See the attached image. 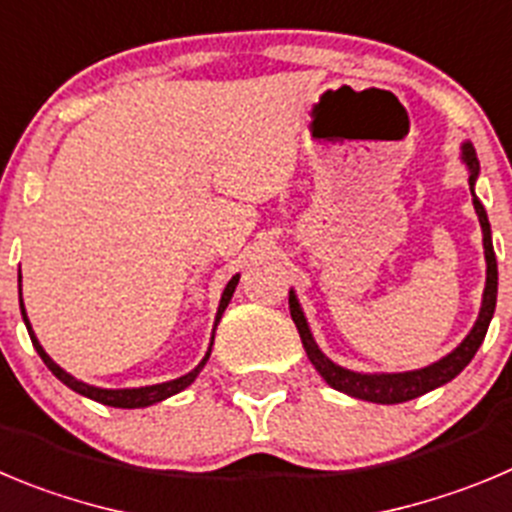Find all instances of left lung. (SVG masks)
Instances as JSON below:
<instances>
[{
	"label": "left lung",
	"instance_id": "8db88e82",
	"mask_svg": "<svg viewBox=\"0 0 512 512\" xmlns=\"http://www.w3.org/2000/svg\"><path fill=\"white\" fill-rule=\"evenodd\" d=\"M462 162L467 164V172H470V190H472V205H475L477 220H480L482 228V248H485V264H487V276H485V292H482V307L477 314L475 327L470 330V335L459 342L457 348L449 355L439 358L437 363L426 365L419 370H403V373H360V370L342 368V365L332 363L325 353L320 350V345L314 342L312 330H309V322L304 317V309L299 304L297 292L289 289V312H292V320L297 325L299 337H302V345L307 350L309 363L314 365V370L327 381V386H332L335 391L348 393V396L360 398V401L370 403H403L411 401V398H419L424 393L434 391V388L444 386L452 378H457L470 360L475 358L477 348L482 345L487 335V327H490L492 314H495V302H498V259H495V251H492V231L490 220H487L485 208H482L480 198L475 195V182L480 175V159H477L475 147L472 142H462Z\"/></svg>",
	"mask_w": 512,
	"mask_h": 512
}]
</instances>
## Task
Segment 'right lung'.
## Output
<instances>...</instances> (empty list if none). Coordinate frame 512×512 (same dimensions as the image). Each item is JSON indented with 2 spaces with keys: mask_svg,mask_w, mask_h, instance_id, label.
Segmentation results:
<instances>
[{
  "mask_svg": "<svg viewBox=\"0 0 512 512\" xmlns=\"http://www.w3.org/2000/svg\"><path fill=\"white\" fill-rule=\"evenodd\" d=\"M238 279H241V274L233 276V279L228 281V284H225L223 294H220V304H218V312H215V322H213V335H210V345H208V353H205V358L200 360V363L195 365V368H192L190 373L180 375V378H175V381L154 383V386H139V388H98V386H91V383L78 381V378H73V375H70L68 370L60 368V365L55 363V360L50 358L48 353H45V348H42L40 340H37L35 330H32L30 320H27L25 302H22V274H20V309H22V320H25L27 332H30V340H32V345H35L37 355H40V358H42V363H45L50 370H53V375H55V378H58L60 383H65V386H68L70 391H75V393H81V396L91 398V401L103 403V406H114V409H144V406H152V403L164 401V398L175 396V393L185 391L187 386H192V383H195V378H198V375H200V370H203L205 363H208L210 350H213V340H215V327H218L220 317H223V312H225V307H228V302H231L233 292H236Z\"/></svg>",
  "mask_w": 512,
  "mask_h": 512,
  "instance_id": "right-lung-1",
  "label": "right lung"
}]
</instances>
